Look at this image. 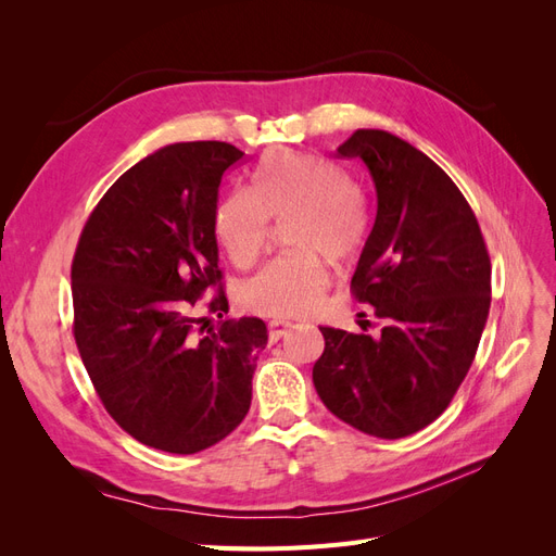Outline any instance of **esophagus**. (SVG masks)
<instances>
[{
    "instance_id": "obj_1",
    "label": "esophagus",
    "mask_w": 556,
    "mask_h": 556,
    "mask_svg": "<svg viewBox=\"0 0 556 556\" xmlns=\"http://www.w3.org/2000/svg\"><path fill=\"white\" fill-rule=\"evenodd\" d=\"M290 329H292V323H290V319H285V317H274L271 323H268V336H271L274 341L282 339V336L288 333Z\"/></svg>"
}]
</instances>
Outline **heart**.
Returning a JSON list of instances; mask_svg holds the SVG:
<instances>
[{"label": "heart", "instance_id": "1", "mask_svg": "<svg viewBox=\"0 0 556 556\" xmlns=\"http://www.w3.org/2000/svg\"><path fill=\"white\" fill-rule=\"evenodd\" d=\"M296 215L290 243L299 252L268 262L245 285L250 308L304 317L325 296L331 260H350L366 241L368 215L352 176L329 160L278 148L266 153L250 188L227 190L215 206V237L237 266L255 264L271 229V217Z\"/></svg>", "mask_w": 556, "mask_h": 556}]
</instances>
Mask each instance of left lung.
<instances>
[{"label":"left lung","instance_id":"1","mask_svg":"<svg viewBox=\"0 0 556 556\" xmlns=\"http://www.w3.org/2000/svg\"><path fill=\"white\" fill-rule=\"evenodd\" d=\"M336 153L362 160L376 185V223L350 288L384 327L376 339L319 327L313 382L345 425L394 441L457 394L490 315L492 264L468 201L422 150L357 129Z\"/></svg>","mask_w":556,"mask_h":556}]
</instances>
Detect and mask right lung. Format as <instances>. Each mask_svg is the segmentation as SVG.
Masks as SVG:
<instances>
[{"label": "right lung", "instance_id": "right-lung-1", "mask_svg": "<svg viewBox=\"0 0 556 556\" xmlns=\"http://www.w3.org/2000/svg\"><path fill=\"white\" fill-rule=\"evenodd\" d=\"M241 157L223 141L160 148L111 185L76 245L80 359L115 422L162 452H201L243 422L268 341L260 317H225L216 287L217 190ZM201 300L217 324L193 315Z\"/></svg>", "mask_w": 556, "mask_h": 556}]
</instances>
